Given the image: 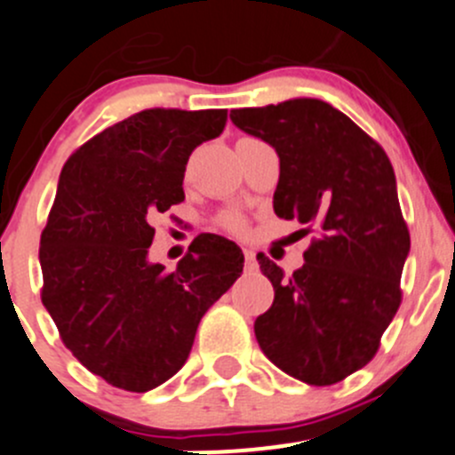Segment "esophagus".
<instances>
[{
    "label": "esophagus",
    "instance_id": "obj_1",
    "mask_svg": "<svg viewBox=\"0 0 455 455\" xmlns=\"http://www.w3.org/2000/svg\"><path fill=\"white\" fill-rule=\"evenodd\" d=\"M243 254H245V269H247V272H251V269L259 267V263H256V254H254V251L245 250V251H243Z\"/></svg>",
    "mask_w": 455,
    "mask_h": 455
}]
</instances>
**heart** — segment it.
<instances>
[{"instance_id": "1", "label": "heart", "mask_w": 455, "mask_h": 455, "mask_svg": "<svg viewBox=\"0 0 455 455\" xmlns=\"http://www.w3.org/2000/svg\"><path fill=\"white\" fill-rule=\"evenodd\" d=\"M223 226L232 229V232H243V229H245V221H243L241 217H236V214H228V217L223 219Z\"/></svg>"}]
</instances>
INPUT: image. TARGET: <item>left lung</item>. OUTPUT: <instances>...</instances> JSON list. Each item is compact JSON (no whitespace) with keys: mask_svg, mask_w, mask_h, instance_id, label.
I'll list each match as a JSON object with an SVG mask.
<instances>
[{"mask_svg":"<svg viewBox=\"0 0 455 455\" xmlns=\"http://www.w3.org/2000/svg\"><path fill=\"white\" fill-rule=\"evenodd\" d=\"M229 119L276 150V217L316 238L303 267L285 276L265 254L274 303L254 323L265 356L294 379L325 387L376 356L400 307L409 229L385 150L321 99L238 108Z\"/></svg>","mask_w":455,"mask_h":455,"instance_id":"left-lung-1","label":"left lung"}]
</instances>
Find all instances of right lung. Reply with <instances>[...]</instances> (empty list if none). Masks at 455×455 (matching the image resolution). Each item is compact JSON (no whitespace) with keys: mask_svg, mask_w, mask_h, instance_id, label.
<instances>
[{"mask_svg":"<svg viewBox=\"0 0 455 455\" xmlns=\"http://www.w3.org/2000/svg\"><path fill=\"white\" fill-rule=\"evenodd\" d=\"M228 110H141L94 134L66 161L39 243L42 303L94 376L150 391L190 356L204 314L243 272V251L201 234L174 272L148 260L150 226L186 199L192 150L217 139Z\"/></svg>","mask_w":455,"mask_h":455,"instance_id":"right-lung-1","label":"right lung"}]
</instances>
